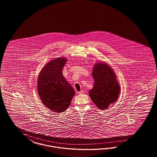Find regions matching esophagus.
<instances>
[{
    "label": "esophagus",
    "mask_w": 157,
    "mask_h": 157,
    "mask_svg": "<svg viewBox=\"0 0 157 157\" xmlns=\"http://www.w3.org/2000/svg\"><path fill=\"white\" fill-rule=\"evenodd\" d=\"M83 93H84V91H83V90H82V91L78 92V94H83Z\"/></svg>",
    "instance_id": "obj_1"
}]
</instances>
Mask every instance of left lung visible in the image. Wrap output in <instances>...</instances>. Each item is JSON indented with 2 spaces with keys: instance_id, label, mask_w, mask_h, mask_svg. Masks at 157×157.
I'll return each instance as SVG.
<instances>
[{
  "instance_id": "8db88e82",
  "label": "left lung",
  "mask_w": 157,
  "mask_h": 157,
  "mask_svg": "<svg viewBox=\"0 0 157 157\" xmlns=\"http://www.w3.org/2000/svg\"><path fill=\"white\" fill-rule=\"evenodd\" d=\"M92 75L94 84L90 90L89 95L99 109H107L117 101L120 94V88L116 75L107 64L98 63L94 67Z\"/></svg>"
}]
</instances>
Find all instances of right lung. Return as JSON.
I'll return each mask as SVG.
<instances>
[{
	"label": "right lung",
	"mask_w": 157,
	"mask_h": 157,
	"mask_svg": "<svg viewBox=\"0 0 157 157\" xmlns=\"http://www.w3.org/2000/svg\"><path fill=\"white\" fill-rule=\"evenodd\" d=\"M67 60L57 58L41 70L37 79V90L43 104L56 113L67 109L75 91L66 80L62 70Z\"/></svg>",
	"instance_id": "obj_1"
}]
</instances>
